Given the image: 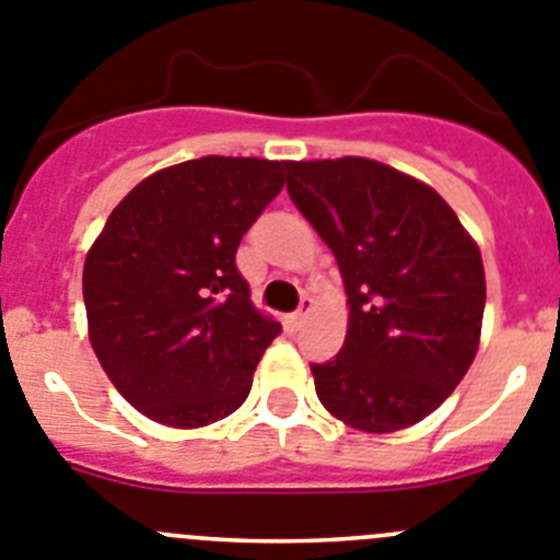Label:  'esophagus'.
Returning <instances> with one entry per match:
<instances>
[{
    "label": "esophagus",
    "mask_w": 560,
    "mask_h": 560,
    "mask_svg": "<svg viewBox=\"0 0 560 560\" xmlns=\"http://www.w3.org/2000/svg\"><path fill=\"white\" fill-rule=\"evenodd\" d=\"M311 311H314V300H311V296H302L300 311H296V314L291 316V322H294V327H302V322L307 319V314H311Z\"/></svg>",
    "instance_id": "1"
}]
</instances>
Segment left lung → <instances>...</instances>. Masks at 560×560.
Instances as JSON below:
<instances>
[{
    "mask_svg": "<svg viewBox=\"0 0 560 560\" xmlns=\"http://www.w3.org/2000/svg\"><path fill=\"white\" fill-rule=\"evenodd\" d=\"M289 197L338 260L350 327L311 363L332 417L394 433L430 417L469 372L486 275L455 210L419 179L369 161H289Z\"/></svg>",
    "mask_w": 560,
    "mask_h": 560,
    "instance_id": "8db88e82",
    "label": "left lung"
}]
</instances>
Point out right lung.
Masks as SVG:
<instances>
[{"instance_id": "add662e5", "label": "right lung", "mask_w": 560, "mask_h": 560, "mask_svg": "<svg viewBox=\"0 0 560 560\" xmlns=\"http://www.w3.org/2000/svg\"><path fill=\"white\" fill-rule=\"evenodd\" d=\"M285 163L208 155L141 179L82 269L89 336L121 397L152 422L205 428L241 408L280 322L235 266Z\"/></svg>"}]
</instances>
